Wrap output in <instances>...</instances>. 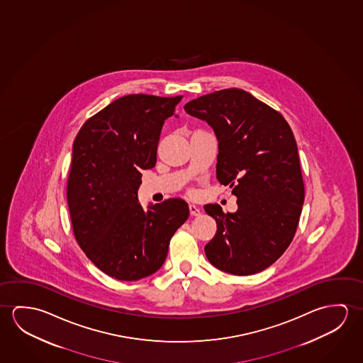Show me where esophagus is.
<instances>
[{
  "mask_svg": "<svg viewBox=\"0 0 363 363\" xmlns=\"http://www.w3.org/2000/svg\"><path fill=\"white\" fill-rule=\"evenodd\" d=\"M189 212L190 216H194V217H196V216H199V214H201V209L196 207L194 204H189Z\"/></svg>",
  "mask_w": 363,
  "mask_h": 363,
  "instance_id": "34e87169",
  "label": "esophagus"
}]
</instances>
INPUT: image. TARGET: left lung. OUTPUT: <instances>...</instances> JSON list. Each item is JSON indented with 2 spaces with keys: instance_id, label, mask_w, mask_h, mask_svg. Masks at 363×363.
<instances>
[{
  "instance_id": "8db88e82",
  "label": "left lung",
  "mask_w": 363,
  "mask_h": 363,
  "mask_svg": "<svg viewBox=\"0 0 363 363\" xmlns=\"http://www.w3.org/2000/svg\"><path fill=\"white\" fill-rule=\"evenodd\" d=\"M218 140L217 179L237 196L235 213L204 206L216 236L204 247L212 265L232 275L265 270L289 245L299 223L304 182L298 146L286 120L238 88L209 93L185 104Z\"/></svg>"
}]
</instances>
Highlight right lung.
I'll use <instances>...</instances> for the list:
<instances>
[{"label":"right lung","mask_w":363,"mask_h":363,"mask_svg":"<svg viewBox=\"0 0 363 363\" xmlns=\"http://www.w3.org/2000/svg\"><path fill=\"white\" fill-rule=\"evenodd\" d=\"M128 94L86 120L73 144L67 201L75 240L108 277L136 281L162 267L189 217L183 199L138 203L141 170L152 169L162 125L182 101Z\"/></svg>","instance_id":"right-lung-1"}]
</instances>
